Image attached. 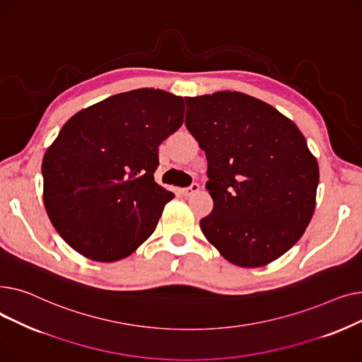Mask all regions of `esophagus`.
<instances>
[{"label": "esophagus", "instance_id": "1", "mask_svg": "<svg viewBox=\"0 0 362 362\" xmlns=\"http://www.w3.org/2000/svg\"><path fill=\"white\" fill-rule=\"evenodd\" d=\"M198 191H199V185H198V183H192L189 187H185L183 191H182V194H183L185 197H192V195L197 194Z\"/></svg>", "mask_w": 362, "mask_h": 362}]
</instances>
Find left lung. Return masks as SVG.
<instances>
[{
  "label": "left lung",
  "instance_id": "obj_1",
  "mask_svg": "<svg viewBox=\"0 0 362 362\" xmlns=\"http://www.w3.org/2000/svg\"><path fill=\"white\" fill-rule=\"evenodd\" d=\"M187 130L205 151L214 208L199 224L206 240L239 267L269 264L310 224L320 179L296 124L242 92L186 100Z\"/></svg>",
  "mask_w": 362,
  "mask_h": 362
}]
</instances>
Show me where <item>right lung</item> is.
<instances>
[{
  "instance_id": "add662e5",
  "label": "right lung",
  "mask_w": 362,
  "mask_h": 362,
  "mask_svg": "<svg viewBox=\"0 0 362 362\" xmlns=\"http://www.w3.org/2000/svg\"><path fill=\"white\" fill-rule=\"evenodd\" d=\"M183 114L182 97L142 88L76 112L62 127L42 160L44 205L74 251L112 262L154 233L175 198L154 180L158 146Z\"/></svg>"
}]
</instances>
